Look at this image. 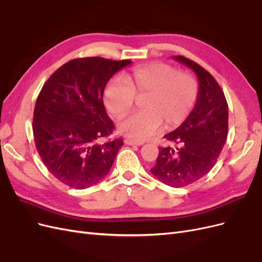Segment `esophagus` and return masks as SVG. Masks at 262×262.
I'll list each match as a JSON object with an SVG mask.
<instances>
[{"instance_id": "1", "label": "esophagus", "mask_w": 262, "mask_h": 262, "mask_svg": "<svg viewBox=\"0 0 262 262\" xmlns=\"http://www.w3.org/2000/svg\"><path fill=\"white\" fill-rule=\"evenodd\" d=\"M124 143L128 144V145H143L144 142L142 141H136V140H132V139H125L124 140Z\"/></svg>"}]
</instances>
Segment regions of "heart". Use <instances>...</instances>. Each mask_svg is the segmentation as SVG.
I'll use <instances>...</instances> for the list:
<instances>
[{
    "mask_svg": "<svg viewBox=\"0 0 262 262\" xmlns=\"http://www.w3.org/2000/svg\"><path fill=\"white\" fill-rule=\"evenodd\" d=\"M137 96H143L144 109L126 117L118 130L136 141H143L164 122L173 128L184 122L191 113L198 97V83L189 73L166 63H152L138 68L121 77H113L104 91L108 110L121 118L133 107Z\"/></svg>",
    "mask_w": 262,
    "mask_h": 262,
    "instance_id": "obj_1",
    "label": "heart"
}]
</instances>
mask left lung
I'll return each instance as SVG.
<instances>
[{"label":"left lung","mask_w":262,"mask_h":262,"mask_svg":"<svg viewBox=\"0 0 262 262\" xmlns=\"http://www.w3.org/2000/svg\"><path fill=\"white\" fill-rule=\"evenodd\" d=\"M172 58L195 73L198 97L186 120L164 136L177 144L176 148L158 147L150 172L163 184L179 188L201 179L215 165L227 138L228 106L223 91L207 70L182 55Z\"/></svg>","instance_id":"obj_1"}]
</instances>
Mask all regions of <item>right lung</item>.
<instances>
[{
    "instance_id": "right-lung-1",
    "label": "right lung",
    "mask_w": 262,
    "mask_h": 262,
    "mask_svg": "<svg viewBox=\"0 0 262 262\" xmlns=\"http://www.w3.org/2000/svg\"><path fill=\"white\" fill-rule=\"evenodd\" d=\"M130 64V60L74 59L42 86L34 112L35 144L46 167L64 185L85 189L108 175L123 141L100 142L115 129L102 96L113 75Z\"/></svg>"
}]
</instances>
